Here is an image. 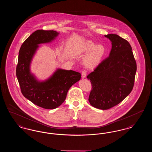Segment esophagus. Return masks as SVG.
<instances>
[{
    "label": "esophagus",
    "mask_w": 152,
    "mask_h": 152,
    "mask_svg": "<svg viewBox=\"0 0 152 152\" xmlns=\"http://www.w3.org/2000/svg\"><path fill=\"white\" fill-rule=\"evenodd\" d=\"M81 76H82V77L83 79L86 78V76H87V72L86 71H83L82 72H81Z\"/></svg>",
    "instance_id": "obj_1"
}]
</instances>
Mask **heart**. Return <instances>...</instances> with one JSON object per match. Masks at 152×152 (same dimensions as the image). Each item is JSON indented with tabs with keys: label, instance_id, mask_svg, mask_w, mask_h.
<instances>
[{
	"label": "heart",
	"instance_id": "1",
	"mask_svg": "<svg viewBox=\"0 0 152 152\" xmlns=\"http://www.w3.org/2000/svg\"><path fill=\"white\" fill-rule=\"evenodd\" d=\"M80 55H87L84 58L83 63L89 69L97 67L102 61L106 53V48L102 44L96 45L91 40L82 42L77 51Z\"/></svg>",
	"mask_w": 152,
	"mask_h": 152
}]
</instances>
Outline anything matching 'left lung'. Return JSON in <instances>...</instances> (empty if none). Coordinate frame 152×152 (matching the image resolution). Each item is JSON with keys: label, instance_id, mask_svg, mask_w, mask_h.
<instances>
[{"label": "left lung", "instance_id": "obj_1", "mask_svg": "<svg viewBox=\"0 0 152 152\" xmlns=\"http://www.w3.org/2000/svg\"><path fill=\"white\" fill-rule=\"evenodd\" d=\"M105 37L112 42L109 56L87 77L92 84L89 103L102 110L116 106L130 94L137 70L129 42L116 34Z\"/></svg>", "mask_w": 152, "mask_h": 152}]
</instances>
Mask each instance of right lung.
I'll return each instance as SVG.
<instances>
[{
    "label": "right lung",
    "mask_w": 152,
    "mask_h": 152,
    "mask_svg": "<svg viewBox=\"0 0 152 152\" xmlns=\"http://www.w3.org/2000/svg\"><path fill=\"white\" fill-rule=\"evenodd\" d=\"M59 34L55 31L39 29L22 44L16 66V77L23 95L43 108H58L65 101L67 92L81 79L80 73L58 69L48 79L40 81L31 73L30 64L39 44L50 43Z\"/></svg>",
    "instance_id": "1"
}]
</instances>
